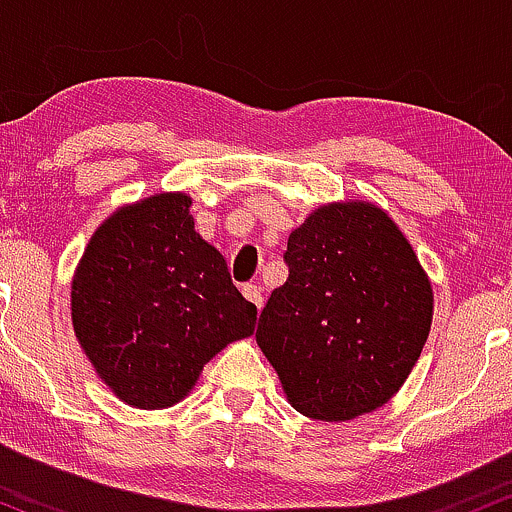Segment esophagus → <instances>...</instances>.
<instances>
[{"label": "esophagus", "instance_id": "1", "mask_svg": "<svg viewBox=\"0 0 512 512\" xmlns=\"http://www.w3.org/2000/svg\"><path fill=\"white\" fill-rule=\"evenodd\" d=\"M241 292H244V297H246V300L256 304V309H261V307H263V295H261V287L254 285V283H246V285H241Z\"/></svg>", "mask_w": 512, "mask_h": 512}]
</instances>
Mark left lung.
<instances>
[{
  "label": "left lung",
  "mask_w": 512,
  "mask_h": 512,
  "mask_svg": "<svg viewBox=\"0 0 512 512\" xmlns=\"http://www.w3.org/2000/svg\"><path fill=\"white\" fill-rule=\"evenodd\" d=\"M287 280L256 341L287 401L317 421L380 409L409 377L433 319L428 275L387 212L324 205L287 239Z\"/></svg>",
  "instance_id": "8db88e82"
}]
</instances>
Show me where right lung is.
<instances>
[{
  "label": "right lung",
  "instance_id": "right-lung-1",
  "mask_svg": "<svg viewBox=\"0 0 512 512\" xmlns=\"http://www.w3.org/2000/svg\"><path fill=\"white\" fill-rule=\"evenodd\" d=\"M188 208V195L159 193L118 210L74 273V333L101 380L137 409L181 401L212 355L256 326V304Z\"/></svg>",
  "mask_w": 512,
  "mask_h": 512
}]
</instances>
